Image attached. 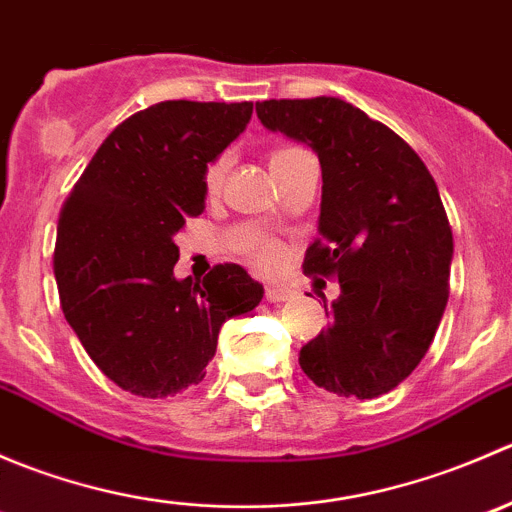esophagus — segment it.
Instances as JSON below:
<instances>
[{"mask_svg": "<svg viewBox=\"0 0 512 512\" xmlns=\"http://www.w3.org/2000/svg\"><path fill=\"white\" fill-rule=\"evenodd\" d=\"M265 297H267V302H272V304L287 302V299L292 297V289L285 287V285H267Z\"/></svg>", "mask_w": 512, "mask_h": 512, "instance_id": "1", "label": "esophagus"}]
</instances>
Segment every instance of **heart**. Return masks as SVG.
I'll return each instance as SVG.
<instances>
[{
  "instance_id": "heart-1",
  "label": "heart",
  "mask_w": 512,
  "mask_h": 512,
  "mask_svg": "<svg viewBox=\"0 0 512 512\" xmlns=\"http://www.w3.org/2000/svg\"><path fill=\"white\" fill-rule=\"evenodd\" d=\"M297 151L299 148H294V146L272 148L270 168H277L282 160H287L292 153H297ZM225 173H227V156H220V158H215L213 163H208V168H205V173H203L205 190H208V193H218L220 185H223ZM252 255H255V260L262 262V265H272V262L280 260V247L270 240H257L255 245H252Z\"/></svg>"
}]
</instances>
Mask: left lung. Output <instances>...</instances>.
<instances>
[{"instance_id": "left-lung-1", "label": "left lung", "mask_w": 512, "mask_h": 512, "mask_svg": "<svg viewBox=\"0 0 512 512\" xmlns=\"http://www.w3.org/2000/svg\"><path fill=\"white\" fill-rule=\"evenodd\" d=\"M257 118L317 153L319 237L307 275L337 277L329 324L299 352L319 389L376 399L431 347L448 302L453 232L436 180L389 126L334 96L257 101Z\"/></svg>"}]
</instances>
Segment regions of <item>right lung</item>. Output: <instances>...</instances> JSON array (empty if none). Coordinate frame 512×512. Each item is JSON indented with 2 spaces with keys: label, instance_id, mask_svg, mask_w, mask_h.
<instances>
[{
  "label": "right lung",
  "instance_id": "1",
  "mask_svg": "<svg viewBox=\"0 0 512 512\" xmlns=\"http://www.w3.org/2000/svg\"><path fill=\"white\" fill-rule=\"evenodd\" d=\"M252 103L160 101L101 143L59 215L61 309L108 379L143 399L200 384L220 327L260 304L240 265L175 280V232L205 210L203 173L245 131Z\"/></svg>",
  "mask_w": 512,
  "mask_h": 512
}]
</instances>
